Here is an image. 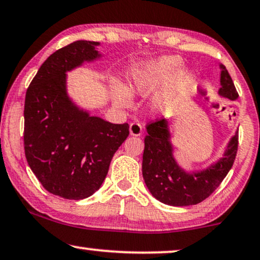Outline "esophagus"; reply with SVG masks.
I'll return each mask as SVG.
<instances>
[{"instance_id": "1", "label": "esophagus", "mask_w": 260, "mask_h": 260, "mask_svg": "<svg viewBox=\"0 0 260 260\" xmlns=\"http://www.w3.org/2000/svg\"><path fill=\"white\" fill-rule=\"evenodd\" d=\"M129 133L134 137H139L142 133V126L139 122H132L129 125Z\"/></svg>"}]
</instances>
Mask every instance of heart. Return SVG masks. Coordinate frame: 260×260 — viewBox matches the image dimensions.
Segmentation results:
<instances>
[{"label": "heart", "mask_w": 260, "mask_h": 260, "mask_svg": "<svg viewBox=\"0 0 260 260\" xmlns=\"http://www.w3.org/2000/svg\"><path fill=\"white\" fill-rule=\"evenodd\" d=\"M181 66L180 57L167 55L134 68L127 88L118 80L113 81L112 95L115 104L120 107H129L131 95L147 96L166 84L154 98L152 106L154 111H170L191 90L196 82L194 72L189 68H181Z\"/></svg>", "instance_id": "heart-1"}]
</instances>
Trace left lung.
<instances>
[{
	"mask_svg": "<svg viewBox=\"0 0 260 260\" xmlns=\"http://www.w3.org/2000/svg\"><path fill=\"white\" fill-rule=\"evenodd\" d=\"M219 95L236 100L238 98L235 83L228 69L220 64ZM145 149L142 155V177L155 199L171 206H189L202 203L213 193L228 175L238 151V132L229 142L228 148L214 165L200 172H185L173 156L171 133L165 119L146 126Z\"/></svg>",
	"mask_w": 260,
	"mask_h": 260,
	"instance_id": "8db88e82",
	"label": "left lung"
}]
</instances>
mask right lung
I'll list each match as a JSON object with an SVG mask.
<instances>
[{
  "label": "right lung",
  "instance_id": "right-lung-1",
  "mask_svg": "<svg viewBox=\"0 0 260 260\" xmlns=\"http://www.w3.org/2000/svg\"><path fill=\"white\" fill-rule=\"evenodd\" d=\"M99 42L80 40L56 50L36 73L25 93L24 153L28 165L49 193L80 200L100 188L109 164L129 134L90 116L73 104L66 73L101 55Z\"/></svg>",
  "mask_w": 260,
  "mask_h": 260
}]
</instances>
